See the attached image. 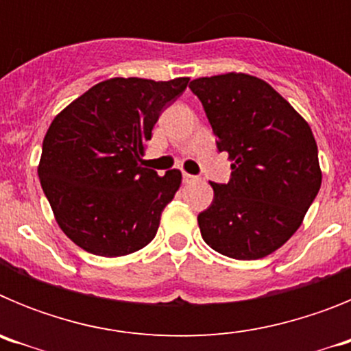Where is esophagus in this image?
Instances as JSON below:
<instances>
[{
	"label": "esophagus",
	"instance_id": "esophagus-1",
	"mask_svg": "<svg viewBox=\"0 0 351 351\" xmlns=\"http://www.w3.org/2000/svg\"><path fill=\"white\" fill-rule=\"evenodd\" d=\"M197 179V176H191V173L188 172H182V182H191Z\"/></svg>",
	"mask_w": 351,
	"mask_h": 351
}]
</instances>
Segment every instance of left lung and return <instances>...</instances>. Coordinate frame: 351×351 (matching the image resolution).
<instances>
[{
  "instance_id": "obj_1",
  "label": "left lung",
  "mask_w": 351,
  "mask_h": 351,
  "mask_svg": "<svg viewBox=\"0 0 351 351\" xmlns=\"http://www.w3.org/2000/svg\"><path fill=\"white\" fill-rule=\"evenodd\" d=\"M190 89L218 151L234 160L230 181L210 182L213 204L198 214L202 239L230 258L271 255L295 234L320 190L311 128L265 80L246 73L195 79Z\"/></svg>"
}]
</instances>
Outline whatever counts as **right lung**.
Wrapping results in <instances>:
<instances>
[{
	"label": "right lung",
	"mask_w": 351,
	"mask_h": 351,
	"mask_svg": "<svg viewBox=\"0 0 351 351\" xmlns=\"http://www.w3.org/2000/svg\"><path fill=\"white\" fill-rule=\"evenodd\" d=\"M188 77L156 82L108 79L58 114L43 138L38 178L61 230L79 247L123 256L154 239L181 172L142 167L158 117Z\"/></svg>",
	"instance_id": "1"
}]
</instances>
